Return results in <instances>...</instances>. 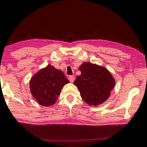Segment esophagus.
<instances>
[{
  "label": "esophagus",
  "mask_w": 147,
  "mask_h": 147,
  "mask_svg": "<svg viewBox=\"0 0 147 147\" xmlns=\"http://www.w3.org/2000/svg\"><path fill=\"white\" fill-rule=\"evenodd\" d=\"M69 80H70V82H73L74 80V76H69Z\"/></svg>",
  "instance_id": "obj_1"
}]
</instances>
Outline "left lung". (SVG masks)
<instances>
[{
  "label": "left lung",
  "mask_w": 147,
  "mask_h": 147,
  "mask_svg": "<svg viewBox=\"0 0 147 147\" xmlns=\"http://www.w3.org/2000/svg\"><path fill=\"white\" fill-rule=\"evenodd\" d=\"M81 72L74 84L79 90L84 102L90 105H98L105 102L111 94L115 82L108 70L90 63H83L79 67Z\"/></svg>",
  "instance_id": "left-lung-1"
}]
</instances>
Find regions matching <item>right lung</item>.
<instances>
[{
	"mask_svg": "<svg viewBox=\"0 0 147 147\" xmlns=\"http://www.w3.org/2000/svg\"><path fill=\"white\" fill-rule=\"evenodd\" d=\"M69 82L63 72L49 65L32 77L30 92L39 104L51 106L56 102L63 86Z\"/></svg>",
	"mask_w": 147,
	"mask_h": 147,
	"instance_id": "1",
	"label": "right lung"
}]
</instances>
